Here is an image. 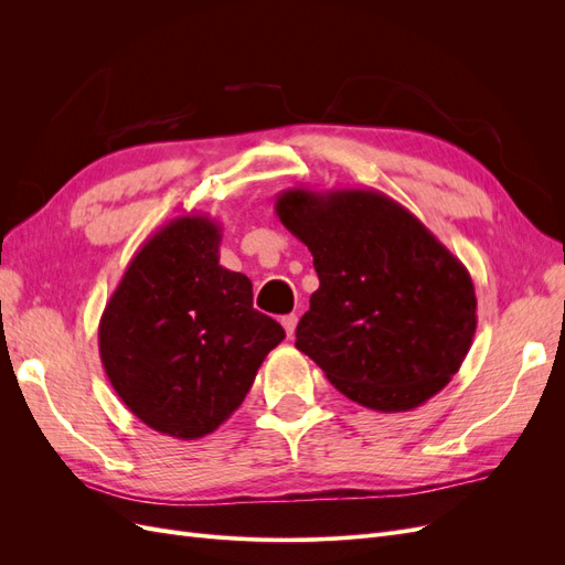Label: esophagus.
<instances>
[{"label":"esophagus","mask_w":565,"mask_h":565,"mask_svg":"<svg viewBox=\"0 0 565 565\" xmlns=\"http://www.w3.org/2000/svg\"><path fill=\"white\" fill-rule=\"evenodd\" d=\"M282 328H285V334L287 337H295V330H297V322H299V318L295 316V313H289V316H282Z\"/></svg>","instance_id":"34e87169"}]
</instances>
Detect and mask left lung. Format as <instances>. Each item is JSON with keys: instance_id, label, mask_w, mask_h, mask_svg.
I'll use <instances>...</instances> for the list:
<instances>
[{"instance_id": "1", "label": "left lung", "mask_w": 565, "mask_h": 565, "mask_svg": "<svg viewBox=\"0 0 565 565\" xmlns=\"http://www.w3.org/2000/svg\"><path fill=\"white\" fill-rule=\"evenodd\" d=\"M276 214L309 247L320 280L297 324V349L339 393L377 413L436 396L476 334L467 266L372 188H287Z\"/></svg>"}]
</instances>
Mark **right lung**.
<instances>
[{
  "label": "right lung",
  "mask_w": 565,
  "mask_h": 565,
  "mask_svg": "<svg viewBox=\"0 0 565 565\" xmlns=\"http://www.w3.org/2000/svg\"><path fill=\"white\" fill-rule=\"evenodd\" d=\"M221 226L177 216L134 254L98 322V353L122 403L150 429L195 440L241 403L280 324L252 306V282L218 264Z\"/></svg>",
  "instance_id": "obj_1"
}]
</instances>
